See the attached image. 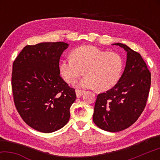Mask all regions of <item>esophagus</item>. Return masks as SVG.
Listing matches in <instances>:
<instances>
[{
    "label": "esophagus",
    "instance_id": "obj_1",
    "mask_svg": "<svg viewBox=\"0 0 160 160\" xmlns=\"http://www.w3.org/2000/svg\"><path fill=\"white\" fill-rule=\"evenodd\" d=\"M85 92V91L81 90H75V93H76V96L78 98V97H80L82 95L83 93Z\"/></svg>",
    "mask_w": 160,
    "mask_h": 160
}]
</instances>
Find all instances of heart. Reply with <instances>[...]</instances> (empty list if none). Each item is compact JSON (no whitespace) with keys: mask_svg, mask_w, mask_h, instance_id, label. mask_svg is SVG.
I'll return each instance as SVG.
<instances>
[{"mask_svg":"<svg viewBox=\"0 0 160 160\" xmlns=\"http://www.w3.org/2000/svg\"><path fill=\"white\" fill-rule=\"evenodd\" d=\"M123 61L118 54L108 53L91 45L75 48L71 58L62 61L60 73L68 83H73L82 75L77 86L82 88H96L107 91L114 86L123 70Z\"/></svg>","mask_w":160,"mask_h":160,"instance_id":"b5f03b06","label":"heart"}]
</instances>
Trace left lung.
<instances>
[{
    "instance_id": "obj_1",
    "label": "left lung",
    "mask_w": 160,
    "mask_h": 160,
    "mask_svg": "<svg viewBox=\"0 0 160 160\" xmlns=\"http://www.w3.org/2000/svg\"><path fill=\"white\" fill-rule=\"evenodd\" d=\"M113 45L127 52L126 67L115 86L97 95L93 121L104 131L118 132L133 124L144 110L151 73L140 53L121 43Z\"/></svg>"
}]
</instances>
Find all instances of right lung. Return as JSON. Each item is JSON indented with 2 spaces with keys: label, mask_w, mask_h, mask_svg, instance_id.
Here are the masks:
<instances>
[{
  "label": "right lung",
  "mask_w": 160,
  "mask_h": 160,
  "mask_svg": "<svg viewBox=\"0 0 160 160\" xmlns=\"http://www.w3.org/2000/svg\"><path fill=\"white\" fill-rule=\"evenodd\" d=\"M65 42L26 46L12 65V89L16 109L37 131L52 132L68 122L76 94L60 76L59 61Z\"/></svg>",
  "instance_id": "right-lung-1"
}]
</instances>
